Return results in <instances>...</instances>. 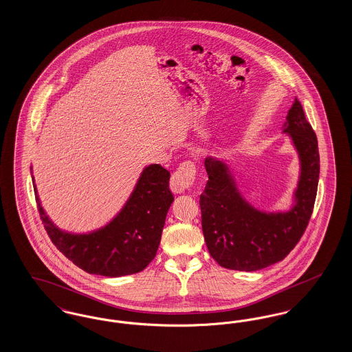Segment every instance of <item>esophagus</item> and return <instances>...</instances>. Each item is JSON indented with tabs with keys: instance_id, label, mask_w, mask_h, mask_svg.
<instances>
[{
	"instance_id": "34e87169",
	"label": "esophagus",
	"mask_w": 352,
	"mask_h": 352,
	"mask_svg": "<svg viewBox=\"0 0 352 352\" xmlns=\"http://www.w3.org/2000/svg\"><path fill=\"white\" fill-rule=\"evenodd\" d=\"M195 179V166L191 161H186L179 165L177 171L173 174L170 179V190L174 194H182L186 188H188Z\"/></svg>"
}]
</instances>
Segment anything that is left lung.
Wrapping results in <instances>:
<instances>
[{
    "label": "left lung",
    "mask_w": 352,
    "mask_h": 352,
    "mask_svg": "<svg viewBox=\"0 0 352 352\" xmlns=\"http://www.w3.org/2000/svg\"><path fill=\"white\" fill-rule=\"evenodd\" d=\"M300 160V175L287 210L265 211L247 201L232 164L204 160L208 175L201 195V230L220 267L253 272L273 265L300 241L313 212L319 179L317 135L296 98L283 126Z\"/></svg>",
    "instance_id": "8db88e82"
}]
</instances>
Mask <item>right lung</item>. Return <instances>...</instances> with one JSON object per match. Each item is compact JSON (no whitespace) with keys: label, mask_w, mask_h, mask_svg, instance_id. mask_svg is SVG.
I'll use <instances>...</instances> for the list:
<instances>
[{"label":"right lung","mask_w":352,"mask_h":352,"mask_svg":"<svg viewBox=\"0 0 352 352\" xmlns=\"http://www.w3.org/2000/svg\"><path fill=\"white\" fill-rule=\"evenodd\" d=\"M32 179L39 215L51 241L76 267L91 274L121 277L144 270L155 257L165 219L174 201L166 168L158 164L142 168L118 214L100 228L88 232L59 228L42 206L33 174Z\"/></svg>","instance_id":"add662e5"}]
</instances>
